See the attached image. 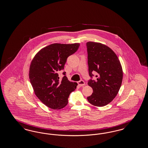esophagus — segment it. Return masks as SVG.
<instances>
[{"mask_svg":"<svg viewBox=\"0 0 148 148\" xmlns=\"http://www.w3.org/2000/svg\"><path fill=\"white\" fill-rule=\"evenodd\" d=\"M77 84H78V85H79V86H84V85H85V82H84V80H80V81H79V82H77Z\"/></svg>","mask_w":148,"mask_h":148,"instance_id":"esophagus-1","label":"esophagus"}]
</instances>
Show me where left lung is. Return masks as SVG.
I'll list each match as a JSON object with an SVG mask.
<instances>
[{
  "mask_svg": "<svg viewBox=\"0 0 148 148\" xmlns=\"http://www.w3.org/2000/svg\"><path fill=\"white\" fill-rule=\"evenodd\" d=\"M89 76L88 85L92 95L87 97L91 105L106 106L115 98L121 86L122 68L118 57L108 46L100 43H86ZM92 72H96V81L92 80Z\"/></svg>",
  "mask_w": 148,
  "mask_h": 148,
  "instance_id": "1",
  "label": "left lung"
}]
</instances>
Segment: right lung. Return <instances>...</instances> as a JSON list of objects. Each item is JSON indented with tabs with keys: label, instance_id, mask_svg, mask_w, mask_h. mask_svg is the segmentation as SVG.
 Here are the masks:
<instances>
[{
	"label": "right lung",
	"instance_id": "obj_1",
	"mask_svg": "<svg viewBox=\"0 0 148 148\" xmlns=\"http://www.w3.org/2000/svg\"><path fill=\"white\" fill-rule=\"evenodd\" d=\"M79 43H53L42 48L32 59L29 79L36 96L43 103L54 110L66 106L68 97L77 85L66 77L59 79L58 72L64 69L66 59L76 52Z\"/></svg>",
	"mask_w": 148,
	"mask_h": 148
}]
</instances>
